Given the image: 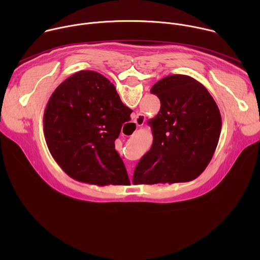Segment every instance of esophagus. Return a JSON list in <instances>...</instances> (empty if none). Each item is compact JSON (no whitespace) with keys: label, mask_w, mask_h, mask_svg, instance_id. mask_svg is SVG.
Instances as JSON below:
<instances>
[{"label":"esophagus","mask_w":260,"mask_h":260,"mask_svg":"<svg viewBox=\"0 0 260 260\" xmlns=\"http://www.w3.org/2000/svg\"><path fill=\"white\" fill-rule=\"evenodd\" d=\"M145 120H146V117L144 114H137L135 116V119H134V122L137 124V126H142L144 123H145ZM129 178L132 179V173H129Z\"/></svg>","instance_id":"esophagus-1"}]
</instances>
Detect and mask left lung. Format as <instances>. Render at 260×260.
Returning a JSON list of instances; mask_svg holds the SVG:
<instances>
[{"label": "left lung", "instance_id": "obj_1", "mask_svg": "<svg viewBox=\"0 0 260 260\" xmlns=\"http://www.w3.org/2000/svg\"><path fill=\"white\" fill-rule=\"evenodd\" d=\"M160 101L158 114L148 121L153 143L137 165L134 184L188 182L211 161L222 120L208 89L196 79L174 74L151 90Z\"/></svg>", "mask_w": 260, "mask_h": 260}]
</instances>
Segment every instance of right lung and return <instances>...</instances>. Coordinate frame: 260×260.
I'll return each mask as SVG.
<instances>
[{
	"label": "right lung",
	"instance_id": "add662e5",
	"mask_svg": "<svg viewBox=\"0 0 260 260\" xmlns=\"http://www.w3.org/2000/svg\"><path fill=\"white\" fill-rule=\"evenodd\" d=\"M133 111L102 74L79 71L51 94L43 117L48 149L71 178L105 186L129 182L115 140Z\"/></svg>",
	"mask_w": 260,
	"mask_h": 260
}]
</instances>
